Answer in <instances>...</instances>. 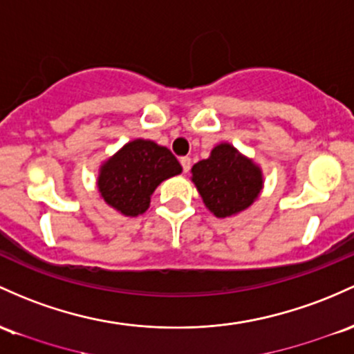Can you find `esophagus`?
Masks as SVG:
<instances>
[{
  "label": "esophagus",
  "instance_id": "obj_1",
  "mask_svg": "<svg viewBox=\"0 0 354 354\" xmlns=\"http://www.w3.org/2000/svg\"><path fill=\"white\" fill-rule=\"evenodd\" d=\"M180 162H181V166H183L185 173H188L189 168H192V159H189L188 156H183L180 159Z\"/></svg>",
  "mask_w": 354,
  "mask_h": 354
}]
</instances>
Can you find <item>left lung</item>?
I'll return each instance as SVG.
<instances>
[{
  "label": "left lung",
  "instance_id": "left-lung-1",
  "mask_svg": "<svg viewBox=\"0 0 354 354\" xmlns=\"http://www.w3.org/2000/svg\"><path fill=\"white\" fill-rule=\"evenodd\" d=\"M192 181L205 207L216 218H227L254 205L263 188V173L230 142H220L207 159L193 165Z\"/></svg>",
  "mask_w": 354,
  "mask_h": 354
}]
</instances>
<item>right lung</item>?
<instances>
[{
  "instance_id": "obj_1",
  "label": "right lung",
  "mask_w": 354,
  "mask_h": 354,
  "mask_svg": "<svg viewBox=\"0 0 354 354\" xmlns=\"http://www.w3.org/2000/svg\"><path fill=\"white\" fill-rule=\"evenodd\" d=\"M183 168L165 146L134 139L100 165L97 189L111 208L124 216H139L149 208L151 195Z\"/></svg>"
}]
</instances>
